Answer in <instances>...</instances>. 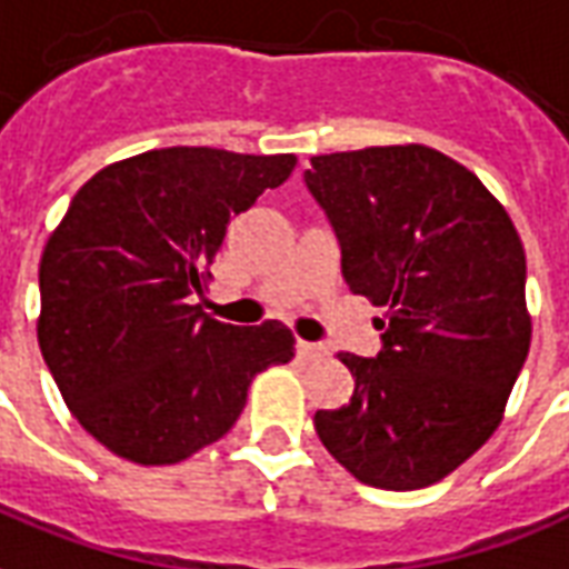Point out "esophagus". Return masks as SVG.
Instances as JSON below:
<instances>
[{"mask_svg": "<svg viewBox=\"0 0 569 569\" xmlns=\"http://www.w3.org/2000/svg\"><path fill=\"white\" fill-rule=\"evenodd\" d=\"M298 352H301V359L307 361H322L328 356L326 343H319V340H298Z\"/></svg>", "mask_w": 569, "mask_h": 569, "instance_id": "1", "label": "esophagus"}]
</instances>
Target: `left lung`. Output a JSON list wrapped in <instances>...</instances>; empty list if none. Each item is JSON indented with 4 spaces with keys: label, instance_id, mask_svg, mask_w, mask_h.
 Wrapping results in <instances>:
<instances>
[{
    "label": "left lung",
    "instance_id": "obj_1",
    "mask_svg": "<svg viewBox=\"0 0 569 569\" xmlns=\"http://www.w3.org/2000/svg\"><path fill=\"white\" fill-rule=\"evenodd\" d=\"M356 296L386 307L347 407L313 416L365 486L413 491L495 435L531 347L519 231L482 180L431 147L313 156L305 171Z\"/></svg>",
    "mask_w": 569,
    "mask_h": 569
}]
</instances>
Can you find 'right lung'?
Returning <instances> with one entry per match:
<instances>
[{"instance_id": "obj_1", "label": "right lung", "mask_w": 569, "mask_h": 569, "mask_svg": "<svg viewBox=\"0 0 569 569\" xmlns=\"http://www.w3.org/2000/svg\"><path fill=\"white\" fill-rule=\"evenodd\" d=\"M296 156L168 147L102 168L41 268L38 347L74 419L113 456L174 465L238 422L252 377L296 356L283 322L238 328L196 298L231 217Z\"/></svg>"}]
</instances>
